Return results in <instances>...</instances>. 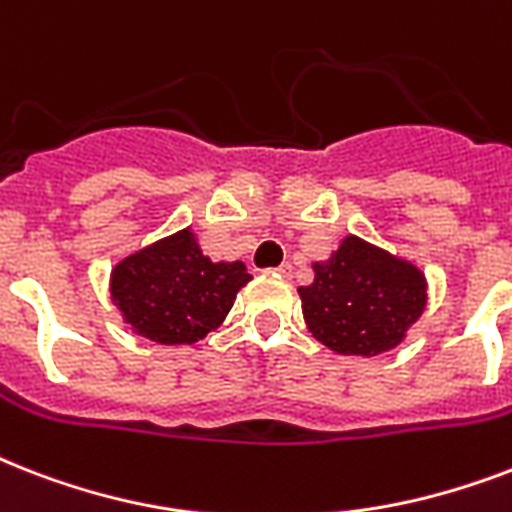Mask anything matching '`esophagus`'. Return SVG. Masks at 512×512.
<instances>
[{"mask_svg": "<svg viewBox=\"0 0 512 512\" xmlns=\"http://www.w3.org/2000/svg\"><path fill=\"white\" fill-rule=\"evenodd\" d=\"M273 273H276V276H284V279H289V276H292V265H279V268H273Z\"/></svg>", "mask_w": 512, "mask_h": 512, "instance_id": "esophagus-1", "label": "esophagus"}]
</instances>
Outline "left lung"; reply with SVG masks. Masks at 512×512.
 Returning <instances> with one entry per match:
<instances>
[{
    "label": "left lung",
    "mask_w": 512,
    "mask_h": 512,
    "mask_svg": "<svg viewBox=\"0 0 512 512\" xmlns=\"http://www.w3.org/2000/svg\"><path fill=\"white\" fill-rule=\"evenodd\" d=\"M316 279L300 287L308 329L342 356H377L396 348L425 311V276L406 260L345 236Z\"/></svg>",
    "instance_id": "8db88e82"
}]
</instances>
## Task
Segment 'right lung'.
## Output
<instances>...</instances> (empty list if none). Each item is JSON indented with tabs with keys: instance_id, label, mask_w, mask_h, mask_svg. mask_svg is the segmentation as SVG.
Masks as SVG:
<instances>
[{
	"instance_id": "add662e5",
	"label": "right lung",
	"mask_w": 512,
	"mask_h": 512,
	"mask_svg": "<svg viewBox=\"0 0 512 512\" xmlns=\"http://www.w3.org/2000/svg\"><path fill=\"white\" fill-rule=\"evenodd\" d=\"M252 279L244 263H212L191 228L177 231L111 271V297L140 337L191 345L223 324L236 292Z\"/></svg>"
}]
</instances>
